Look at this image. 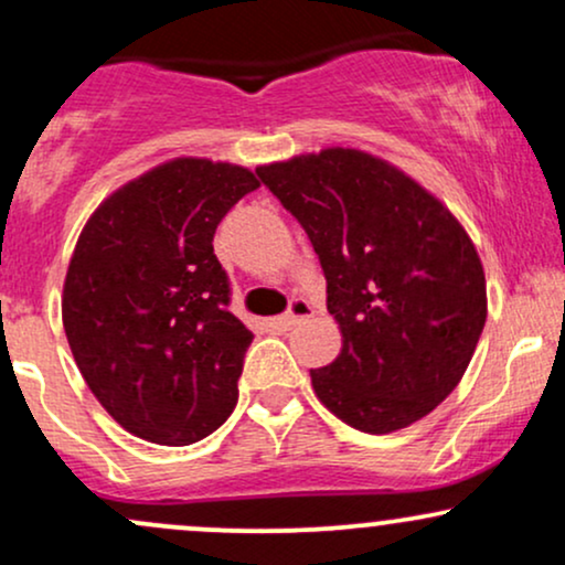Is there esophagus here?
I'll list each match as a JSON object with an SVG mask.
<instances>
[{"label":"esophagus","mask_w":565,"mask_h":565,"mask_svg":"<svg viewBox=\"0 0 565 565\" xmlns=\"http://www.w3.org/2000/svg\"><path fill=\"white\" fill-rule=\"evenodd\" d=\"M310 316H313V308H310V302L302 300V297H295V300H291V305H289L287 316H281V319H278L276 323H278V327H284V329H291V327H297L300 321H308Z\"/></svg>","instance_id":"34e87169"}]
</instances>
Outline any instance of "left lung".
Here are the masks:
<instances>
[{"label":"left lung","instance_id":"1","mask_svg":"<svg viewBox=\"0 0 565 565\" xmlns=\"http://www.w3.org/2000/svg\"><path fill=\"white\" fill-rule=\"evenodd\" d=\"M257 174L308 233L327 276L342 350L310 369L321 404L372 436L423 419L459 385L486 323V276L468 231L417 180L359 148H323Z\"/></svg>","mask_w":565,"mask_h":565}]
</instances>
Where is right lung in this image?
Wrapping results in <instances>:
<instances>
[{
	"instance_id": "obj_1",
	"label": "right lung",
	"mask_w": 565,
	"mask_h": 565,
	"mask_svg": "<svg viewBox=\"0 0 565 565\" xmlns=\"http://www.w3.org/2000/svg\"><path fill=\"white\" fill-rule=\"evenodd\" d=\"M260 188L246 167L180 157L89 215L63 284V329L84 382L127 433L188 446L231 417L252 334L228 310L215 231Z\"/></svg>"
}]
</instances>
